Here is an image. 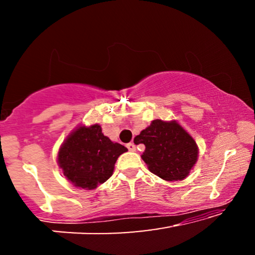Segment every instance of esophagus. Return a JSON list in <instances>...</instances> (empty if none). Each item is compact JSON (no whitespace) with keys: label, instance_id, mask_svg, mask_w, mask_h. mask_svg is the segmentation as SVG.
Segmentation results:
<instances>
[{"label":"esophagus","instance_id":"34e87169","mask_svg":"<svg viewBox=\"0 0 255 255\" xmlns=\"http://www.w3.org/2000/svg\"><path fill=\"white\" fill-rule=\"evenodd\" d=\"M127 147L130 152H134L135 151V146L133 142H128V144H127Z\"/></svg>","mask_w":255,"mask_h":255}]
</instances>
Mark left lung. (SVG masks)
Returning <instances> with one entry per match:
<instances>
[{
    "mask_svg": "<svg viewBox=\"0 0 255 255\" xmlns=\"http://www.w3.org/2000/svg\"><path fill=\"white\" fill-rule=\"evenodd\" d=\"M134 139L145 145L141 158L148 169L166 181L183 180L196 163V142L174 121H153Z\"/></svg>",
    "mask_w": 255,
    "mask_h": 255,
    "instance_id": "obj_1",
    "label": "left lung"
}]
</instances>
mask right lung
Wrapping results in <instances>:
<instances>
[{"mask_svg": "<svg viewBox=\"0 0 255 255\" xmlns=\"http://www.w3.org/2000/svg\"><path fill=\"white\" fill-rule=\"evenodd\" d=\"M127 151L106 137L99 124L80 127L62 144L58 162L75 187L94 189L113 175L115 162Z\"/></svg>", "mask_w": 255, "mask_h": 255, "instance_id": "1", "label": "right lung"}]
</instances>
